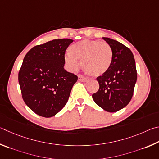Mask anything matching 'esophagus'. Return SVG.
<instances>
[{
  "instance_id": "obj_1",
  "label": "esophagus",
  "mask_w": 159,
  "mask_h": 159,
  "mask_svg": "<svg viewBox=\"0 0 159 159\" xmlns=\"http://www.w3.org/2000/svg\"><path fill=\"white\" fill-rule=\"evenodd\" d=\"M78 80L81 82H86L87 80V77H85L84 75L79 74L78 75Z\"/></svg>"
}]
</instances>
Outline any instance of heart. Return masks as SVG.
Instances as JSON below:
<instances>
[{"label": "heart", "instance_id": "obj_1", "mask_svg": "<svg viewBox=\"0 0 159 159\" xmlns=\"http://www.w3.org/2000/svg\"><path fill=\"white\" fill-rule=\"evenodd\" d=\"M113 53L109 44L105 42L82 40L75 43L66 52L65 61L72 70H76L79 61L86 73L98 77L110 69L112 62Z\"/></svg>", "mask_w": 159, "mask_h": 159}]
</instances>
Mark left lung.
<instances>
[{"instance_id":"obj_1","label":"left lung","mask_w":159,"mask_h":159,"mask_svg":"<svg viewBox=\"0 0 159 159\" xmlns=\"http://www.w3.org/2000/svg\"><path fill=\"white\" fill-rule=\"evenodd\" d=\"M112 50V62L105 74L96 78L99 89L93 93L94 102L105 111L115 112L126 107L131 100L137 80L132 52L119 42L102 38Z\"/></svg>"}]
</instances>
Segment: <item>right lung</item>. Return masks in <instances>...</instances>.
I'll use <instances>...</instances> for the list:
<instances>
[{
	"mask_svg": "<svg viewBox=\"0 0 159 159\" xmlns=\"http://www.w3.org/2000/svg\"><path fill=\"white\" fill-rule=\"evenodd\" d=\"M72 42L56 39L33 47L25 56L19 83L24 102L38 115L52 117L68 102L78 78L63 68L66 51Z\"/></svg>",
	"mask_w": 159,
	"mask_h": 159,
	"instance_id": "obj_1",
	"label": "right lung"
}]
</instances>
